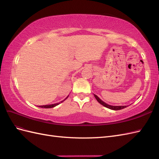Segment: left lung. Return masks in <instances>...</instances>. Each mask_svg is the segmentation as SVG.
<instances>
[{
	"label": "left lung",
	"mask_w": 159,
	"mask_h": 159,
	"mask_svg": "<svg viewBox=\"0 0 159 159\" xmlns=\"http://www.w3.org/2000/svg\"><path fill=\"white\" fill-rule=\"evenodd\" d=\"M93 95H94V97L95 98V99H97V101L100 104H102V105H103L104 107L111 109V110H120V109H124V108L128 107L127 105H109L106 103H105L104 102H103V101L101 99L98 95H96L95 94H93Z\"/></svg>",
	"instance_id": "1"
}]
</instances>
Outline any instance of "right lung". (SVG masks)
I'll return each mask as SVG.
<instances>
[{"instance_id": "1", "label": "right lung", "mask_w": 159, "mask_h": 159, "mask_svg": "<svg viewBox=\"0 0 159 159\" xmlns=\"http://www.w3.org/2000/svg\"><path fill=\"white\" fill-rule=\"evenodd\" d=\"M68 96L69 95H68L66 97V98L64 99V100H62L61 102H58V103H54V104H50V105H39V106H38V107H41V108H52V107H56V106H57V105H58L60 103H62L64 102V101H65L67 98H68Z\"/></svg>"}]
</instances>
